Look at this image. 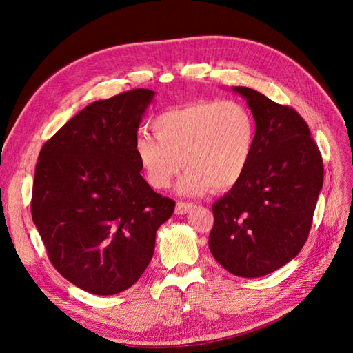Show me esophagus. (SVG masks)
Wrapping results in <instances>:
<instances>
[{"mask_svg":"<svg viewBox=\"0 0 353 353\" xmlns=\"http://www.w3.org/2000/svg\"><path fill=\"white\" fill-rule=\"evenodd\" d=\"M194 208L193 203H188V201H178L176 203V213L178 215H184V213H188L191 209Z\"/></svg>","mask_w":353,"mask_h":353,"instance_id":"1","label":"esophagus"}]
</instances>
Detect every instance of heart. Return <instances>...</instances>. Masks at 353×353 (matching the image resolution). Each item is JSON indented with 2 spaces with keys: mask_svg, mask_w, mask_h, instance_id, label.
<instances>
[{
  "mask_svg": "<svg viewBox=\"0 0 353 353\" xmlns=\"http://www.w3.org/2000/svg\"><path fill=\"white\" fill-rule=\"evenodd\" d=\"M156 137L141 134L135 154L147 181L168 188L183 168L178 190L199 196L212 187L227 190L248 172L256 145L252 113L237 101L200 100L163 112L152 122Z\"/></svg>",
  "mask_w": 353,
  "mask_h": 353,
  "instance_id": "obj_1",
  "label": "heart"
}]
</instances>
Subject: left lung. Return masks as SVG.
I'll list each match as a JSON object with an SVG mask.
<instances>
[{
	"label": "left lung",
	"mask_w": 353,
	"mask_h": 353,
	"mask_svg": "<svg viewBox=\"0 0 353 353\" xmlns=\"http://www.w3.org/2000/svg\"><path fill=\"white\" fill-rule=\"evenodd\" d=\"M232 91L252 110L256 145L243 179L213 203L209 249L228 272L258 279L302 250L323 188L324 165L307 123L294 109L252 88Z\"/></svg>",
	"instance_id": "1"
}]
</instances>
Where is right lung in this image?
Returning <instances> with one entry per match:
<instances>
[{
  "label": "right lung",
  "mask_w": 353,
  "mask_h": 353,
  "mask_svg": "<svg viewBox=\"0 0 353 353\" xmlns=\"http://www.w3.org/2000/svg\"><path fill=\"white\" fill-rule=\"evenodd\" d=\"M154 91L94 101L42 145L32 219L52 266L82 290L110 296L134 285L150 263L156 232L175 201L141 176L138 126Z\"/></svg>",
  "instance_id": "right-lung-1"
}]
</instances>
